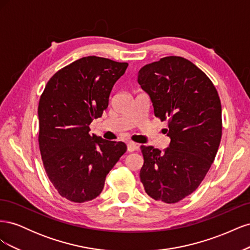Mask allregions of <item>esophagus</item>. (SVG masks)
I'll return each mask as SVG.
<instances>
[{
  "instance_id": "1",
  "label": "esophagus",
  "mask_w": 250,
  "mask_h": 250,
  "mask_svg": "<svg viewBox=\"0 0 250 250\" xmlns=\"http://www.w3.org/2000/svg\"><path fill=\"white\" fill-rule=\"evenodd\" d=\"M139 149V146L137 145V144L133 143V142H129L127 144V150L129 151V152H133V151L138 150Z\"/></svg>"
}]
</instances>
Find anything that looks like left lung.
<instances>
[{
  "mask_svg": "<svg viewBox=\"0 0 250 250\" xmlns=\"http://www.w3.org/2000/svg\"><path fill=\"white\" fill-rule=\"evenodd\" d=\"M138 82L155 117L168 121L165 130L171 139L163 152L141 146L140 178L151 198L176 203L199 187L215 160L222 137L220 98L207 75L179 56L143 66Z\"/></svg>",
  "mask_w": 250,
  "mask_h": 250,
  "instance_id": "8db88e82",
  "label": "left lung"
}]
</instances>
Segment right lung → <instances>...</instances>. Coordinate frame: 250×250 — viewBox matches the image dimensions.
I'll return each instance as SVG.
<instances>
[{
	"instance_id": "1",
	"label": "right lung",
	"mask_w": 250,
	"mask_h": 250,
	"mask_svg": "<svg viewBox=\"0 0 250 250\" xmlns=\"http://www.w3.org/2000/svg\"><path fill=\"white\" fill-rule=\"evenodd\" d=\"M127 62L82 57L48 81L39 103V144L44 170L62 197L73 202L99 196L106 175L127 150L123 142L89 134L107 108Z\"/></svg>"
}]
</instances>
